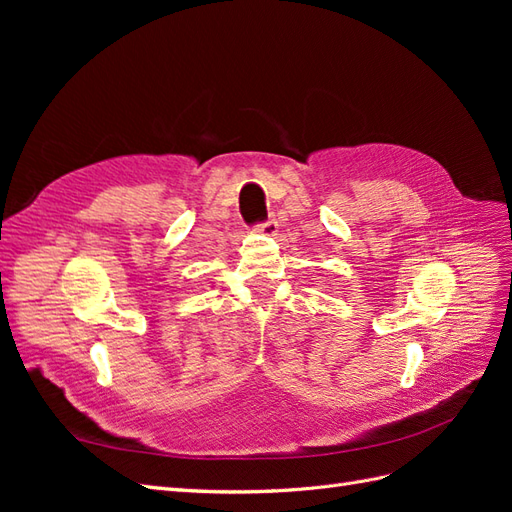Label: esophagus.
Here are the masks:
<instances>
[{
  "label": "esophagus",
  "instance_id": "esophagus-1",
  "mask_svg": "<svg viewBox=\"0 0 512 512\" xmlns=\"http://www.w3.org/2000/svg\"><path fill=\"white\" fill-rule=\"evenodd\" d=\"M256 230L262 232V235H275V232H277V222L273 218H269L267 222L256 224Z\"/></svg>",
  "mask_w": 512,
  "mask_h": 512
}]
</instances>
